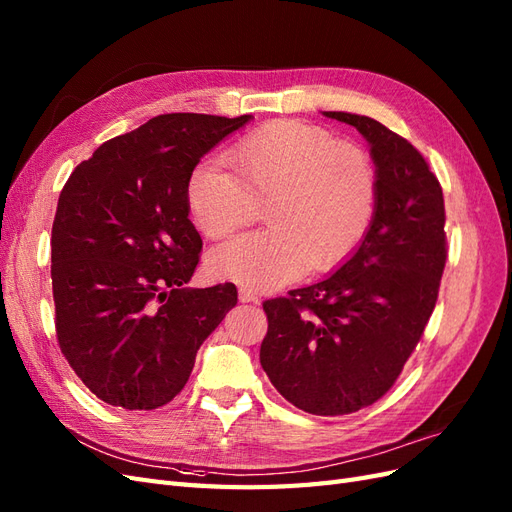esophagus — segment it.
I'll list each match as a JSON object with an SVG mask.
<instances>
[{
  "instance_id": "esophagus-1",
  "label": "esophagus",
  "mask_w": 512,
  "mask_h": 512,
  "mask_svg": "<svg viewBox=\"0 0 512 512\" xmlns=\"http://www.w3.org/2000/svg\"><path fill=\"white\" fill-rule=\"evenodd\" d=\"M238 298H240V302H259V296H257V291L255 289H251V287H240L238 289Z\"/></svg>"
}]
</instances>
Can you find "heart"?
<instances>
[{
  "label": "heart",
  "instance_id": "obj_1",
  "mask_svg": "<svg viewBox=\"0 0 512 512\" xmlns=\"http://www.w3.org/2000/svg\"><path fill=\"white\" fill-rule=\"evenodd\" d=\"M231 169L199 163L186 184L188 208L203 236L225 238L266 206L270 229L244 233L208 257L210 270L244 287H281L306 268L330 270L367 233L377 178L367 152L337 143L328 130L276 120L227 152Z\"/></svg>",
  "mask_w": 512,
  "mask_h": 512
}]
</instances>
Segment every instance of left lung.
Segmentation results:
<instances>
[{
  "instance_id": "8db88e82",
  "label": "left lung",
  "mask_w": 512,
  "mask_h": 512,
  "mask_svg": "<svg viewBox=\"0 0 512 512\" xmlns=\"http://www.w3.org/2000/svg\"><path fill=\"white\" fill-rule=\"evenodd\" d=\"M324 115L367 139L375 214L337 272L264 302L259 362L298 410L343 416L384 397L425 332L446 266V214L442 186L410 141L367 115Z\"/></svg>"
}]
</instances>
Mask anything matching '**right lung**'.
<instances>
[{"label": "right lung", "instance_id": "1", "mask_svg": "<svg viewBox=\"0 0 512 512\" xmlns=\"http://www.w3.org/2000/svg\"><path fill=\"white\" fill-rule=\"evenodd\" d=\"M248 120L158 115L102 143L64 184L51 231L57 343L100 401L169 403L236 306L233 283L184 287L201 253L186 184L201 156Z\"/></svg>", "mask_w": 512, "mask_h": 512}]
</instances>
